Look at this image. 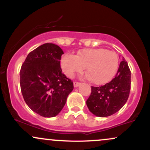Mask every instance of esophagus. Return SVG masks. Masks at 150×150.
<instances>
[{
    "label": "esophagus",
    "instance_id": "esophagus-1",
    "mask_svg": "<svg viewBox=\"0 0 150 150\" xmlns=\"http://www.w3.org/2000/svg\"><path fill=\"white\" fill-rule=\"evenodd\" d=\"M80 82H74V83H73V85H74V87H78V86H80Z\"/></svg>",
    "mask_w": 150,
    "mask_h": 150
}]
</instances>
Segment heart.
I'll return each mask as SVG.
<instances>
[{"label": "heart", "mask_w": 150, "mask_h": 150, "mask_svg": "<svg viewBox=\"0 0 150 150\" xmlns=\"http://www.w3.org/2000/svg\"><path fill=\"white\" fill-rule=\"evenodd\" d=\"M61 65L63 73L73 77L85 68L87 77L94 84L104 85L116 75L119 66L118 54L105 49H85L78 51L76 56L65 54Z\"/></svg>", "instance_id": "heart-1"}]
</instances>
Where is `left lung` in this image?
I'll use <instances>...</instances> for the list:
<instances>
[{"label":"left lung","mask_w":150,"mask_h":150,"mask_svg":"<svg viewBox=\"0 0 150 150\" xmlns=\"http://www.w3.org/2000/svg\"><path fill=\"white\" fill-rule=\"evenodd\" d=\"M130 75L128 63L123 59L111 82L103 86L92 87V92L86 102L90 112L99 117H107L119 111L128 99Z\"/></svg>","instance_id":"8db88e82"}]
</instances>
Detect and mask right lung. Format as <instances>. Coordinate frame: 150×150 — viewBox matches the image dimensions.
I'll return each mask as SVG.
<instances>
[{
    "instance_id": "1",
    "label": "right lung",
    "mask_w": 150,
    "mask_h": 150,
    "mask_svg": "<svg viewBox=\"0 0 150 150\" xmlns=\"http://www.w3.org/2000/svg\"><path fill=\"white\" fill-rule=\"evenodd\" d=\"M63 51L54 44L39 46L27 55L20 72L24 100L32 111L43 117H54L63 109L73 82L60 65Z\"/></svg>"
}]
</instances>
